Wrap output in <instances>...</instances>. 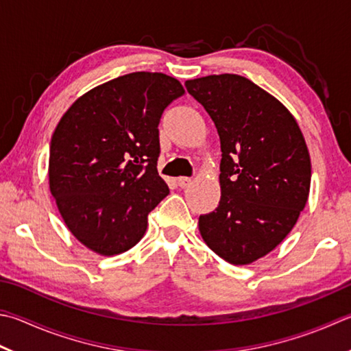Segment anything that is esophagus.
<instances>
[{
  "instance_id": "1",
  "label": "esophagus",
  "mask_w": 351,
  "mask_h": 351,
  "mask_svg": "<svg viewBox=\"0 0 351 351\" xmlns=\"http://www.w3.org/2000/svg\"><path fill=\"white\" fill-rule=\"evenodd\" d=\"M177 183H178V186H180V188H188L189 184L193 183V180H191L189 177H178Z\"/></svg>"
}]
</instances>
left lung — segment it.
I'll list each match as a JSON object with an SVG mask.
<instances>
[{"mask_svg": "<svg viewBox=\"0 0 351 351\" xmlns=\"http://www.w3.org/2000/svg\"><path fill=\"white\" fill-rule=\"evenodd\" d=\"M184 85L214 121L221 148L220 202L198 229L224 261L250 264L278 246L306 208V141L292 113L247 77L224 73Z\"/></svg>", "mask_w": 351, "mask_h": 351, "instance_id": "8db88e82", "label": "left lung"}]
</instances>
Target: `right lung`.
I'll return each instance as SVG.
<instances>
[{
  "label": "right lung",
  "instance_id": "right-lung-1",
  "mask_svg": "<svg viewBox=\"0 0 351 351\" xmlns=\"http://www.w3.org/2000/svg\"><path fill=\"white\" fill-rule=\"evenodd\" d=\"M183 95L176 77L136 71L91 88L58 122L50 193L85 247L111 256L142 240L148 214L169 194L157 173L158 122Z\"/></svg>",
  "mask_w": 351,
  "mask_h": 351
}]
</instances>
